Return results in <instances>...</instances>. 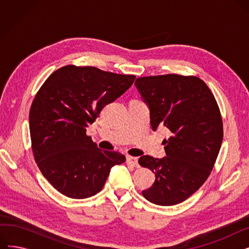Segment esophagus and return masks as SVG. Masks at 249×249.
<instances>
[{"label": "esophagus", "mask_w": 249, "mask_h": 249, "mask_svg": "<svg viewBox=\"0 0 249 249\" xmlns=\"http://www.w3.org/2000/svg\"><path fill=\"white\" fill-rule=\"evenodd\" d=\"M126 162L128 164H131L134 167H139V163H138V159L134 158V156H127V160Z\"/></svg>", "instance_id": "34e87169"}]
</instances>
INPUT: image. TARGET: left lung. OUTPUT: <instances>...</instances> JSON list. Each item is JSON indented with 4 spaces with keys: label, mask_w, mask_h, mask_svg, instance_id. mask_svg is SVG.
Wrapping results in <instances>:
<instances>
[{
    "label": "left lung",
    "mask_w": 249,
    "mask_h": 249,
    "mask_svg": "<svg viewBox=\"0 0 249 249\" xmlns=\"http://www.w3.org/2000/svg\"><path fill=\"white\" fill-rule=\"evenodd\" d=\"M135 86L150 110L152 129L164 126L171 137L166 156L143 155L138 162L155 175L142 191L149 202L173 206L187 200L210 176L223 140V122L214 95L201 78L176 73L138 77Z\"/></svg>",
    "instance_id": "obj_1"
}]
</instances>
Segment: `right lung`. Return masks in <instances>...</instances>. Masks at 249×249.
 Here are the masks:
<instances>
[{
    "mask_svg": "<svg viewBox=\"0 0 249 249\" xmlns=\"http://www.w3.org/2000/svg\"><path fill=\"white\" fill-rule=\"evenodd\" d=\"M135 75L65 65L37 91L29 113L35 161L54 189L71 199L99 193L111 168L126 158L101 150L87 135L102 109L132 86Z\"/></svg>",
    "mask_w": 249,
    "mask_h": 249,
    "instance_id": "add662e5",
    "label": "right lung"
}]
</instances>
